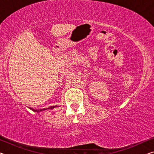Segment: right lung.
Listing matches in <instances>:
<instances>
[{"label": "right lung", "instance_id": "right-lung-1", "mask_svg": "<svg viewBox=\"0 0 154 154\" xmlns=\"http://www.w3.org/2000/svg\"><path fill=\"white\" fill-rule=\"evenodd\" d=\"M56 107V106H50V107H49V109H54V108H55ZM31 110H32L33 111H35V112H37V113H39L40 111H43V110H46L47 109H31V108H30Z\"/></svg>", "mask_w": 154, "mask_h": 154}]
</instances>
